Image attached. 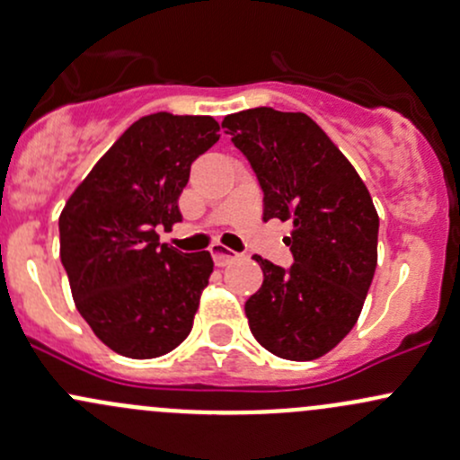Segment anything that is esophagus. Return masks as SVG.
<instances>
[{
  "instance_id": "esophagus-1",
  "label": "esophagus",
  "mask_w": 460,
  "mask_h": 460,
  "mask_svg": "<svg viewBox=\"0 0 460 460\" xmlns=\"http://www.w3.org/2000/svg\"><path fill=\"white\" fill-rule=\"evenodd\" d=\"M210 254H212V261H215V265H219V268H224V265H228V263H232V261L239 259V254H236V252L224 248L221 243L212 245Z\"/></svg>"
}]
</instances>
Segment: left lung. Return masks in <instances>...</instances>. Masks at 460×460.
Instances as JSON below:
<instances>
[{
	"instance_id": "1",
	"label": "left lung",
	"mask_w": 460,
	"mask_h": 460,
	"mask_svg": "<svg viewBox=\"0 0 460 460\" xmlns=\"http://www.w3.org/2000/svg\"><path fill=\"white\" fill-rule=\"evenodd\" d=\"M263 190V219L294 221L291 268L254 256L263 285L245 303L270 353L309 362L359 318L377 268L379 217L362 177L307 113L256 107L221 122Z\"/></svg>"
}]
</instances>
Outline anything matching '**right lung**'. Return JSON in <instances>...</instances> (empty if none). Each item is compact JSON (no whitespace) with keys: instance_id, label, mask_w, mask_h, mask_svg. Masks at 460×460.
<instances>
[{"instance_id":"add662e5","label":"right lung","mask_w":460,"mask_h":460,"mask_svg":"<svg viewBox=\"0 0 460 460\" xmlns=\"http://www.w3.org/2000/svg\"><path fill=\"white\" fill-rule=\"evenodd\" d=\"M210 116L157 111L122 133L58 217L61 263L78 314L116 353L151 359L189 338L210 252L160 243L181 221L190 164L219 140Z\"/></svg>"}]
</instances>
